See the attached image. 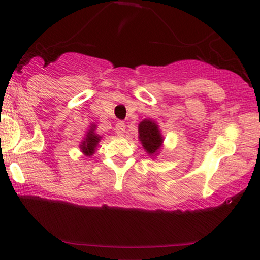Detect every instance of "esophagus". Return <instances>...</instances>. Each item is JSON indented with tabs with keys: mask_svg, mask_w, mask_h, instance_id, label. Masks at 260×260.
I'll return each mask as SVG.
<instances>
[{
	"mask_svg": "<svg viewBox=\"0 0 260 260\" xmlns=\"http://www.w3.org/2000/svg\"><path fill=\"white\" fill-rule=\"evenodd\" d=\"M115 131L117 135H119V136H123L124 133H125V123L123 122H118L116 124L115 126Z\"/></svg>",
	"mask_w": 260,
	"mask_h": 260,
	"instance_id": "esophagus-1",
	"label": "esophagus"
}]
</instances>
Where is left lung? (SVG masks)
Here are the masks:
<instances>
[{
	"label": "left lung",
	"instance_id": "8db88e82",
	"mask_svg": "<svg viewBox=\"0 0 260 260\" xmlns=\"http://www.w3.org/2000/svg\"><path fill=\"white\" fill-rule=\"evenodd\" d=\"M138 134L142 145L144 150L149 155H156L162 147L163 137L161 131L158 129V125L154 120L144 119L138 124Z\"/></svg>",
	"mask_w": 260,
	"mask_h": 260
}]
</instances>
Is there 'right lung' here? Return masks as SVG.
I'll use <instances>...</instances> for the list:
<instances>
[{"instance_id": "obj_1", "label": "right lung", "mask_w": 260, "mask_h": 260, "mask_svg": "<svg viewBox=\"0 0 260 260\" xmlns=\"http://www.w3.org/2000/svg\"><path fill=\"white\" fill-rule=\"evenodd\" d=\"M101 138L102 137L99 136V135L95 134V125L94 124H92L90 126V130L87 131L86 136L84 138V141L81 142L80 144V149L81 151H83V154L86 156L93 155L95 151V148H97L99 141H101Z\"/></svg>"}]
</instances>
